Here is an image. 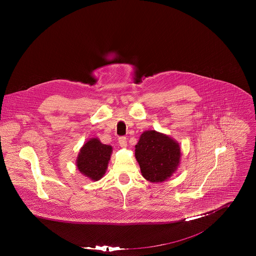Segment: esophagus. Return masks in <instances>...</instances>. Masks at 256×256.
Wrapping results in <instances>:
<instances>
[{
	"mask_svg": "<svg viewBox=\"0 0 256 256\" xmlns=\"http://www.w3.org/2000/svg\"><path fill=\"white\" fill-rule=\"evenodd\" d=\"M118 143H119L120 146L126 148V146H127V139H126V137H123V136H122V137H119Z\"/></svg>",
	"mask_w": 256,
	"mask_h": 256,
	"instance_id": "esophagus-1",
	"label": "esophagus"
}]
</instances>
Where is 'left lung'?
<instances>
[{
  "label": "left lung",
  "instance_id": "left-lung-1",
  "mask_svg": "<svg viewBox=\"0 0 256 256\" xmlns=\"http://www.w3.org/2000/svg\"><path fill=\"white\" fill-rule=\"evenodd\" d=\"M135 148V156L142 176L152 182H164L180 164V145L168 136L154 130L144 132Z\"/></svg>",
  "mask_w": 256,
  "mask_h": 256
}]
</instances>
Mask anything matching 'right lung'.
I'll return each mask as SVG.
<instances>
[{
    "label": "right lung",
    "mask_w": 256,
    "mask_h": 256,
    "mask_svg": "<svg viewBox=\"0 0 256 256\" xmlns=\"http://www.w3.org/2000/svg\"><path fill=\"white\" fill-rule=\"evenodd\" d=\"M112 148L100 143L96 138L88 141L78 152V170L92 180H98L106 174Z\"/></svg>",
    "instance_id": "right-lung-1"
}]
</instances>
